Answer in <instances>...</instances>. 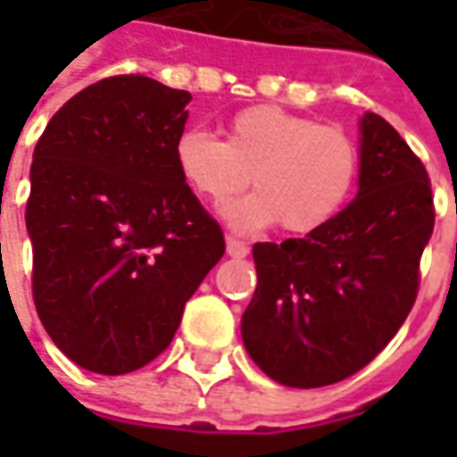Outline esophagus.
<instances>
[{
    "label": "esophagus",
    "mask_w": 457,
    "mask_h": 457,
    "mask_svg": "<svg viewBox=\"0 0 457 457\" xmlns=\"http://www.w3.org/2000/svg\"><path fill=\"white\" fill-rule=\"evenodd\" d=\"M226 252H228V256H237V259H241V256L249 254V246H246L241 238L228 237L226 238Z\"/></svg>",
    "instance_id": "esophagus-1"
}]
</instances>
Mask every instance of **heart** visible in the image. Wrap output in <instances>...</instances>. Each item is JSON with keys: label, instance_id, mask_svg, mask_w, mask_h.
<instances>
[{"label": "heart", "instance_id": "heart-1", "mask_svg": "<svg viewBox=\"0 0 457 457\" xmlns=\"http://www.w3.org/2000/svg\"><path fill=\"white\" fill-rule=\"evenodd\" d=\"M175 162L185 183L211 203L237 198L254 180V195L226 208V220L241 231L274 220L287 234L318 231L341 213L359 178V147L341 127L267 104L231 116L226 139L185 129Z\"/></svg>", "mask_w": 457, "mask_h": 457}]
</instances>
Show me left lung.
I'll use <instances>...</instances> for the list:
<instances>
[{
	"label": "left lung",
	"mask_w": 457,
	"mask_h": 457,
	"mask_svg": "<svg viewBox=\"0 0 457 457\" xmlns=\"http://www.w3.org/2000/svg\"><path fill=\"white\" fill-rule=\"evenodd\" d=\"M432 226L422 160L386 119L366 114L359 195L305 238L254 244L259 282L241 336L256 366L295 389L361 371L412 310Z\"/></svg>",
	"instance_id": "8db88e82"
}]
</instances>
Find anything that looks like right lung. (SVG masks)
I'll list each match as a JSON object with an SVG mask.
<instances>
[{"instance_id":"1","label":"right lung","mask_w":457,"mask_h":457,"mask_svg":"<svg viewBox=\"0 0 457 457\" xmlns=\"http://www.w3.org/2000/svg\"><path fill=\"white\" fill-rule=\"evenodd\" d=\"M190 94L129 73L65 101L35 145L32 300L79 366L116 377L165 351L226 241L175 162Z\"/></svg>"}]
</instances>
